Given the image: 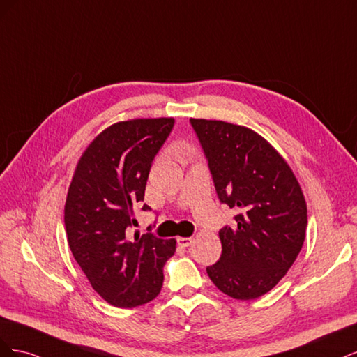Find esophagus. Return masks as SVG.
Wrapping results in <instances>:
<instances>
[{
	"label": "esophagus",
	"instance_id": "34e87169",
	"mask_svg": "<svg viewBox=\"0 0 357 357\" xmlns=\"http://www.w3.org/2000/svg\"><path fill=\"white\" fill-rule=\"evenodd\" d=\"M177 243L180 247H188L193 243V238H190V236H180V238H177Z\"/></svg>",
	"mask_w": 357,
	"mask_h": 357
}]
</instances>
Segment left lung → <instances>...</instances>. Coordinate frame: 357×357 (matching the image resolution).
<instances>
[{"mask_svg": "<svg viewBox=\"0 0 357 357\" xmlns=\"http://www.w3.org/2000/svg\"><path fill=\"white\" fill-rule=\"evenodd\" d=\"M190 125L220 202L238 211L219 231L222 256L207 274L225 295L256 299L286 275L304 244V193L283 156L250 128L207 119Z\"/></svg>", "mask_w": 357, "mask_h": 357, "instance_id": "left-lung-1", "label": "left lung"}]
</instances>
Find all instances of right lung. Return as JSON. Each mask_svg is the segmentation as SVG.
<instances>
[{
    "mask_svg": "<svg viewBox=\"0 0 357 357\" xmlns=\"http://www.w3.org/2000/svg\"><path fill=\"white\" fill-rule=\"evenodd\" d=\"M172 126L174 119L159 117L104 129L83 152L68 189L63 220L71 253L96 294L119 308L155 299L176 252V240L129 236L150 167Z\"/></svg>",
    "mask_w": 357,
    "mask_h": 357,
    "instance_id": "1",
    "label": "right lung"
}]
</instances>
